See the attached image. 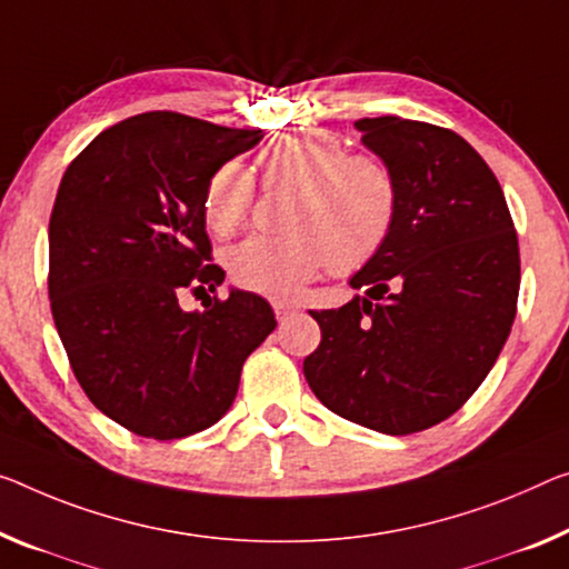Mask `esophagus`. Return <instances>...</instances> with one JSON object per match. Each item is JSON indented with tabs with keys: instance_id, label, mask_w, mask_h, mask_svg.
<instances>
[{
	"instance_id": "1",
	"label": "esophagus",
	"mask_w": 569,
	"mask_h": 569,
	"mask_svg": "<svg viewBox=\"0 0 569 569\" xmlns=\"http://www.w3.org/2000/svg\"><path fill=\"white\" fill-rule=\"evenodd\" d=\"M297 310L295 302H287V300H274V315L277 320H287L290 318V312Z\"/></svg>"
}]
</instances>
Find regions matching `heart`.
Segmentation results:
<instances>
[{"instance_id": "obj_1", "label": "heart", "mask_w": 569, "mask_h": 569, "mask_svg": "<svg viewBox=\"0 0 569 569\" xmlns=\"http://www.w3.org/2000/svg\"><path fill=\"white\" fill-rule=\"evenodd\" d=\"M267 188L295 190L279 236H251L226 251V272L243 290L287 300L330 267L353 274L381 254L399 216V182L373 154H346L336 137L279 134L259 154ZM254 178L223 162L203 193L208 231L229 239L249 223Z\"/></svg>"}]
</instances>
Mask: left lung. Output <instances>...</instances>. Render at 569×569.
I'll use <instances>...</instances> for the list:
<instances>
[{
  "instance_id": "obj_1",
  "label": "left lung",
  "mask_w": 569,
  "mask_h": 569,
  "mask_svg": "<svg viewBox=\"0 0 569 569\" xmlns=\"http://www.w3.org/2000/svg\"><path fill=\"white\" fill-rule=\"evenodd\" d=\"M399 182L395 233L351 277L338 310H312L320 346L302 371L338 417L383 435L422 432L466 405L493 369L519 300V241L483 157L450 129L358 119Z\"/></svg>"
}]
</instances>
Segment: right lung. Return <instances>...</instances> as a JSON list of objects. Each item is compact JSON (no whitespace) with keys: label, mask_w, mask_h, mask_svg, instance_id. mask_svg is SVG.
I'll return each mask as SVG.
<instances>
[{"label":"right lung","mask_w":569,"mask_h":569,"mask_svg":"<svg viewBox=\"0 0 569 569\" xmlns=\"http://www.w3.org/2000/svg\"><path fill=\"white\" fill-rule=\"evenodd\" d=\"M261 129L174 111L119 121L68 164L50 213V310L96 409L152 440L216 425L241 366L277 328L264 297L231 290L186 312L178 297L223 282L211 261L203 193Z\"/></svg>","instance_id":"1"}]
</instances>
